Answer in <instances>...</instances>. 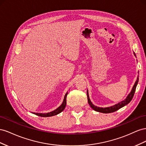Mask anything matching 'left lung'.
Here are the masks:
<instances>
[{
    "instance_id": "obj_1",
    "label": "left lung",
    "mask_w": 146,
    "mask_h": 146,
    "mask_svg": "<svg viewBox=\"0 0 146 146\" xmlns=\"http://www.w3.org/2000/svg\"><path fill=\"white\" fill-rule=\"evenodd\" d=\"M133 54H134L135 56L136 57L135 53L134 52H133ZM138 76H138V77H137V80L135 82L134 86H133V88H132L131 92H130V94H129L127 95V97H126V98L123 100V101L120 102H119L117 104H115V105H114L113 106H110V107L102 108V107H98V106H95L94 104L92 103V102L90 101V98H89V92H88V90H87V100H88V103L89 104V105L95 111H97V112H102V113H111V112H115L117 110H119L120 108H121L125 106V105H128V104L131 102V100L133 97V95H134V94H135L136 86H137V85H138V81H139Z\"/></svg>"
}]
</instances>
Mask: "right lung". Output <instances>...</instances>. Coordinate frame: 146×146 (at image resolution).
Segmentation results:
<instances>
[{
	"label": "right lung",
	"instance_id": "obj_1",
	"mask_svg": "<svg viewBox=\"0 0 146 146\" xmlns=\"http://www.w3.org/2000/svg\"><path fill=\"white\" fill-rule=\"evenodd\" d=\"M68 95V92L66 93V94L64 96V100L62 103L61 104V105L60 106L58 107L57 109H56L55 110H54L51 112H47V113H38V112H32V114H34L36 115H38V116H41V117H51V116L53 115H56L59 114V113L62 111H63L65 109V108L66 106V96H67Z\"/></svg>",
	"mask_w": 146,
	"mask_h": 146
}]
</instances>
